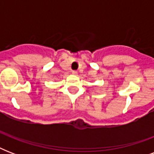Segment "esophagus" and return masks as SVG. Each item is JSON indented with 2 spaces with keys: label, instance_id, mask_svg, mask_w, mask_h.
<instances>
[{
  "label": "esophagus",
  "instance_id": "34e87169",
  "mask_svg": "<svg viewBox=\"0 0 154 154\" xmlns=\"http://www.w3.org/2000/svg\"><path fill=\"white\" fill-rule=\"evenodd\" d=\"M77 72H77V70H73V71H72V73L73 75H77Z\"/></svg>",
  "mask_w": 154,
  "mask_h": 154
}]
</instances>
